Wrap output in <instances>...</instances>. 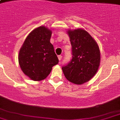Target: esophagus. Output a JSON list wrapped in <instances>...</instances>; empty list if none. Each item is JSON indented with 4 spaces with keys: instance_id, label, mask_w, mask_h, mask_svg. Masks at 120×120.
<instances>
[{
    "instance_id": "1",
    "label": "esophagus",
    "mask_w": 120,
    "mask_h": 120,
    "mask_svg": "<svg viewBox=\"0 0 120 120\" xmlns=\"http://www.w3.org/2000/svg\"><path fill=\"white\" fill-rule=\"evenodd\" d=\"M58 60H62V55H58Z\"/></svg>"
}]
</instances>
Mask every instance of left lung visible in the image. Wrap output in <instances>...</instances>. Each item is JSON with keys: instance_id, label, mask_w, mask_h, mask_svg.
Returning a JSON list of instances; mask_svg holds the SVG:
<instances>
[{"instance_id": "1", "label": "left lung", "mask_w": 120, "mask_h": 120, "mask_svg": "<svg viewBox=\"0 0 120 120\" xmlns=\"http://www.w3.org/2000/svg\"><path fill=\"white\" fill-rule=\"evenodd\" d=\"M72 46V58L63 66L65 77L70 82L82 85L92 79L98 71L101 53L96 41L81 28L68 30Z\"/></svg>"}]
</instances>
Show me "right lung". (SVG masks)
<instances>
[{"mask_svg":"<svg viewBox=\"0 0 120 120\" xmlns=\"http://www.w3.org/2000/svg\"><path fill=\"white\" fill-rule=\"evenodd\" d=\"M51 32L41 26L31 32L19 49L18 62L26 76L33 81L47 78L52 67L58 64V59L50 42Z\"/></svg>","mask_w":120,"mask_h":120,"instance_id":"obj_1","label":"right lung"}]
</instances>
